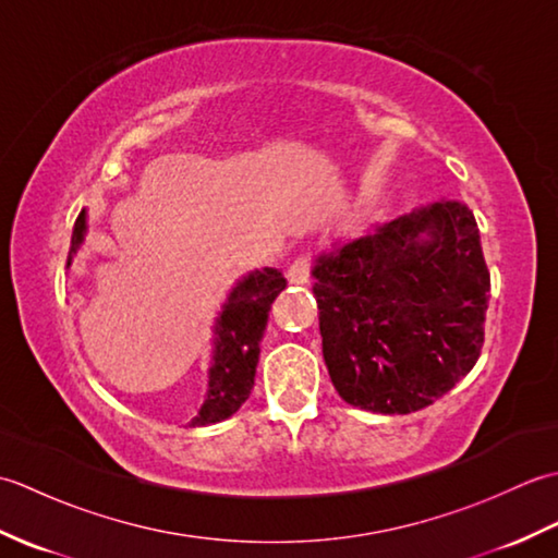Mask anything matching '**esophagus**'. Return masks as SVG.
<instances>
[{"mask_svg":"<svg viewBox=\"0 0 558 558\" xmlns=\"http://www.w3.org/2000/svg\"><path fill=\"white\" fill-rule=\"evenodd\" d=\"M288 280L290 286H306L310 282V256H300L294 260L288 268Z\"/></svg>","mask_w":558,"mask_h":558,"instance_id":"34e87169","label":"esophagus"}]
</instances>
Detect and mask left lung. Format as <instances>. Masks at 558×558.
I'll list each match as a JSON object with an SVG mask.
<instances>
[{
    "mask_svg": "<svg viewBox=\"0 0 558 558\" xmlns=\"http://www.w3.org/2000/svg\"><path fill=\"white\" fill-rule=\"evenodd\" d=\"M314 278L324 360L350 405L417 412L475 366L492 286L465 204L390 220L318 256Z\"/></svg>",
    "mask_w": 558,
    "mask_h": 558,
    "instance_id": "left-lung-1",
    "label": "left lung"
}]
</instances>
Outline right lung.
<instances>
[{
	"mask_svg": "<svg viewBox=\"0 0 558 558\" xmlns=\"http://www.w3.org/2000/svg\"><path fill=\"white\" fill-rule=\"evenodd\" d=\"M88 216L78 213L74 234H71L66 266L78 254L81 244L86 242ZM288 280L276 268L252 270L234 282L228 300L222 302L220 312L213 324V350L208 369V393L192 426H206L232 417L244 405L254 388L258 342L264 338L268 310L272 300L286 290Z\"/></svg>",
	"mask_w": 558,
	"mask_h": 558,
	"instance_id": "add662e5",
	"label": "right lung"
}]
</instances>
